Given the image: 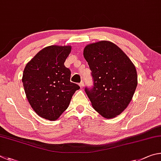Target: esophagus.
<instances>
[{"label":"esophagus","mask_w":161,"mask_h":161,"mask_svg":"<svg viewBox=\"0 0 161 161\" xmlns=\"http://www.w3.org/2000/svg\"><path fill=\"white\" fill-rule=\"evenodd\" d=\"M79 86H80V87L81 88H83V87L84 86V83H83V81H82V82H80V83H79Z\"/></svg>","instance_id":"esophagus-1"}]
</instances>
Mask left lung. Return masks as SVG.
Instances as JSON below:
<instances>
[{
  "mask_svg": "<svg viewBox=\"0 0 161 161\" xmlns=\"http://www.w3.org/2000/svg\"><path fill=\"white\" fill-rule=\"evenodd\" d=\"M83 56L93 79V86L85 88L92 108L107 119L119 115L131 102L137 86L134 64L109 41L88 44Z\"/></svg>",
  "mask_w": 161,
  "mask_h": 161,
  "instance_id": "8db88e82",
  "label": "left lung"
}]
</instances>
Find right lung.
I'll return each mask as SVG.
<instances>
[{
  "label": "right lung",
  "instance_id": "add662e5",
  "mask_svg": "<svg viewBox=\"0 0 161 161\" xmlns=\"http://www.w3.org/2000/svg\"><path fill=\"white\" fill-rule=\"evenodd\" d=\"M70 51V46L47 47L24 69L22 81L28 102L44 119H58L69 107L73 95L80 88L70 82V70L64 66Z\"/></svg>",
  "mask_w": 161,
  "mask_h": 161
}]
</instances>
